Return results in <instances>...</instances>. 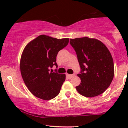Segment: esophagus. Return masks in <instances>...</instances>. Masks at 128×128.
I'll use <instances>...</instances> for the list:
<instances>
[{
    "mask_svg": "<svg viewBox=\"0 0 128 128\" xmlns=\"http://www.w3.org/2000/svg\"><path fill=\"white\" fill-rule=\"evenodd\" d=\"M66 76H67V77H68L69 79H71L72 78H73V76H74V74H66Z\"/></svg>",
    "mask_w": 128,
    "mask_h": 128,
    "instance_id": "34e87169",
    "label": "esophagus"
}]
</instances>
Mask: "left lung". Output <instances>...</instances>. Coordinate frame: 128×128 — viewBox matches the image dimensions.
<instances>
[{
  "mask_svg": "<svg viewBox=\"0 0 128 128\" xmlns=\"http://www.w3.org/2000/svg\"><path fill=\"white\" fill-rule=\"evenodd\" d=\"M81 72L80 84L76 86L80 94L87 98L99 96L110 86L114 75L112 57L100 41L88 37L70 39Z\"/></svg>",
  "mask_w": 128,
  "mask_h": 128,
  "instance_id": "1",
  "label": "left lung"
}]
</instances>
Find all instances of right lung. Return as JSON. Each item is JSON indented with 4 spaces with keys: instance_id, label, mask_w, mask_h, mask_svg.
<instances>
[{
    "instance_id": "1",
    "label": "right lung",
    "mask_w": 128,
    "mask_h": 128,
    "mask_svg": "<svg viewBox=\"0 0 128 128\" xmlns=\"http://www.w3.org/2000/svg\"><path fill=\"white\" fill-rule=\"evenodd\" d=\"M69 38L57 39L41 35L26 46L20 59V72L24 84L36 98L48 100L58 96L66 74L49 72L57 67V54L68 44Z\"/></svg>"
}]
</instances>
